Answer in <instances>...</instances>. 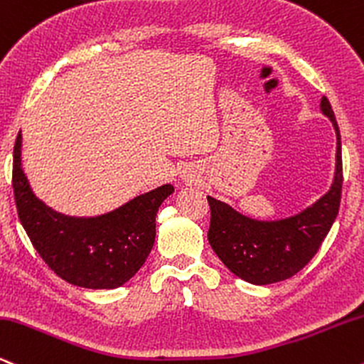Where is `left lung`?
<instances>
[{
  "instance_id": "1",
  "label": "left lung",
  "mask_w": 364,
  "mask_h": 364,
  "mask_svg": "<svg viewBox=\"0 0 364 364\" xmlns=\"http://www.w3.org/2000/svg\"><path fill=\"white\" fill-rule=\"evenodd\" d=\"M320 110L336 129V173L331 189L311 206L284 220L262 221L208 196L211 208L208 240L221 262L247 283L272 284L300 272L317 254L336 221L343 192L341 132L327 97L320 100Z\"/></svg>"
}]
</instances>
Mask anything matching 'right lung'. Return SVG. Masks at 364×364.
I'll return each mask as SVG.
<instances>
[{"instance_id":"add662e5","label":"right lung","mask_w":364,"mask_h":364,"mask_svg":"<svg viewBox=\"0 0 364 364\" xmlns=\"http://www.w3.org/2000/svg\"><path fill=\"white\" fill-rule=\"evenodd\" d=\"M21 132V131H20ZM13 148V194L20 223L42 260L70 284L114 289L143 267L156 235L155 218L173 192L172 183L136 196L100 216H68L30 189L21 168V134Z\"/></svg>"}]
</instances>
